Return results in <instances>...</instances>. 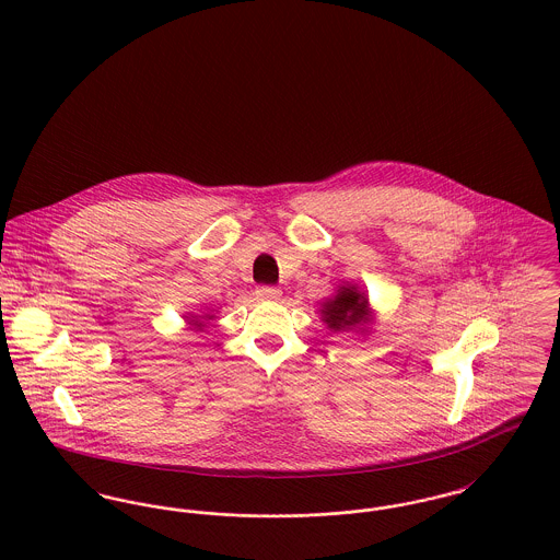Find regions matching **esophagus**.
Returning <instances> with one entry per match:
<instances>
[{"mask_svg": "<svg viewBox=\"0 0 560 560\" xmlns=\"http://www.w3.org/2000/svg\"><path fill=\"white\" fill-rule=\"evenodd\" d=\"M255 296H257L259 301H279V299H281V290L275 288V285H259V288L255 290Z\"/></svg>", "mask_w": 560, "mask_h": 560, "instance_id": "1", "label": "esophagus"}]
</instances>
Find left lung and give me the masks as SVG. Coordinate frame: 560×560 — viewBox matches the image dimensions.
I'll list each match as a JSON object with an SVG mask.
<instances>
[{"label":"left lung","instance_id":"1","mask_svg":"<svg viewBox=\"0 0 560 560\" xmlns=\"http://www.w3.org/2000/svg\"><path fill=\"white\" fill-rule=\"evenodd\" d=\"M322 319L330 330H365V324L372 319L370 301L365 292L357 285H339L337 294L322 303Z\"/></svg>","mask_w":560,"mask_h":560}]
</instances>
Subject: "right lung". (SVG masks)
I'll return each instance as SVG.
<instances>
[{
	"instance_id": "obj_1",
	"label": "right lung",
	"mask_w": 560,
	"mask_h": 560,
	"mask_svg": "<svg viewBox=\"0 0 560 560\" xmlns=\"http://www.w3.org/2000/svg\"><path fill=\"white\" fill-rule=\"evenodd\" d=\"M210 317H214V315H210V313H206V315H190V317H188V324H190L192 328H199V330H201V328H203V322H201V319H210Z\"/></svg>"
}]
</instances>
